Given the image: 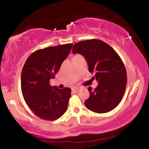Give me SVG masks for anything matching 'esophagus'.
I'll list each match as a JSON object with an SVG mask.
<instances>
[{"instance_id": "esophagus-1", "label": "esophagus", "mask_w": 149, "mask_h": 149, "mask_svg": "<svg viewBox=\"0 0 149 149\" xmlns=\"http://www.w3.org/2000/svg\"><path fill=\"white\" fill-rule=\"evenodd\" d=\"M79 90H80V88H79V87H74L72 89V91L75 92V93H77L79 91Z\"/></svg>"}]
</instances>
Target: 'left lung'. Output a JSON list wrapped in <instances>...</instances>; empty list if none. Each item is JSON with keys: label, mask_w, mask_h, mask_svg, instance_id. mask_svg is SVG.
Instances as JSON below:
<instances>
[{"label": "left lung", "mask_w": 149, "mask_h": 149, "mask_svg": "<svg viewBox=\"0 0 149 149\" xmlns=\"http://www.w3.org/2000/svg\"><path fill=\"white\" fill-rule=\"evenodd\" d=\"M72 52L85 57L89 71L95 74L92 79L99 83L95 89L88 87L90 96L85 101V107L100 114L114 109L122 100L127 84L125 68L119 55L109 45L99 39L77 42Z\"/></svg>", "instance_id": "1"}]
</instances>
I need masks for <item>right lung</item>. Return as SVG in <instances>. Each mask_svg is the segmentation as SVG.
<instances>
[{
    "label": "right lung",
    "instance_id": "obj_1",
    "mask_svg": "<svg viewBox=\"0 0 149 149\" xmlns=\"http://www.w3.org/2000/svg\"><path fill=\"white\" fill-rule=\"evenodd\" d=\"M71 43L39 49L27 58L21 75V89L30 109L42 120L54 121L66 112L71 89L50 85L62 62L68 56Z\"/></svg>",
    "mask_w": 149,
    "mask_h": 149
}]
</instances>
